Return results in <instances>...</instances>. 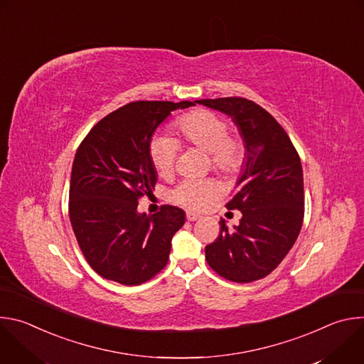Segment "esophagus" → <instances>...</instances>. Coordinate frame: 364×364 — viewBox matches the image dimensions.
<instances>
[{"label": "esophagus", "instance_id": "1", "mask_svg": "<svg viewBox=\"0 0 364 364\" xmlns=\"http://www.w3.org/2000/svg\"><path fill=\"white\" fill-rule=\"evenodd\" d=\"M197 219H200V215L193 213V212H187V220L188 222H196Z\"/></svg>", "mask_w": 364, "mask_h": 364}]
</instances>
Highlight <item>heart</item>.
<instances>
[{"mask_svg": "<svg viewBox=\"0 0 364 364\" xmlns=\"http://www.w3.org/2000/svg\"><path fill=\"white\" fill-rule=\"evenodd\" d=\"M177 131L181 138L210 154L215 168L226 174L236 173L243 161V144L239 138L228 135L226 121L215 112L198 109L177 121ZM180 144L168 135H155L148 146L151 163L160 177H168ZM222 187L215 178H187L173 191L171 197L193 210H205L220 196Z\"/></svg>", "mask_w": 364, "mask_h": 364, "instance_id": "b5f03b06", "label": "heart"}]
</instances>
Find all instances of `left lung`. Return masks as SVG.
I'll list each match as a JSON object with an SVG mask.
<instances>
[{"label": "left lung", "mask_w": 364, "mask_h": 364, "mask_svg": "<svg viewBox=\"0 0 364 364\" xmlns=\"http://www.w3.org/2000/svg\"><path fill=\"white\" fill-rule=\"evenodd\" d=\"M196 103L232 118L245 157L229 210L240 223L220 220L219 237L205 246V261L233 282L269 275L294 246L304 220V178L298 152L284 128L264 108L245 97L201 99Z\"/></svg>", "instance_id": "8db88e82"}]
</instances>
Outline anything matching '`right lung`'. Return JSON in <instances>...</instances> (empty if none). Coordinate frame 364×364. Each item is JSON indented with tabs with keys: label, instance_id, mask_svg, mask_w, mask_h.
<instances>
[{
	"label": "right lung",
	"instance_id": "1",
	"mask_svg": "<svg viewBox=\"0 0 364 364\" xmlns=\"http://www.w3.org/2000/svg\"><path fill=\"white\" fill-rule=\"evenodd\" d=\"M194 105L131 102L99 121L77 148L69 216L86 261L100 277L139 285L167 265L186 213L173 205L152 216L139 213L138 198L157 183L148 152L155 129L173 111Z\"/></svg>",
	"mask_w": 364,
	"mask_h": 364
}]
</instances>
